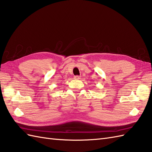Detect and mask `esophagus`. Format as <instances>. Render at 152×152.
<instances>
[{"label": "esophagus", "instance_id": "34e87169", "mask_svg": "<svg viewBox=\"0 0 152 152\" xmlns=\"http://www.w3.org/2000/svg\"><path fill=\"white\" fill-rule=\"evenodd\" d=\"M75 79L79 80V79H80V76H75Z\"/></svg>", "mask_w": 152, "mask_h": 152}]
</instances>
